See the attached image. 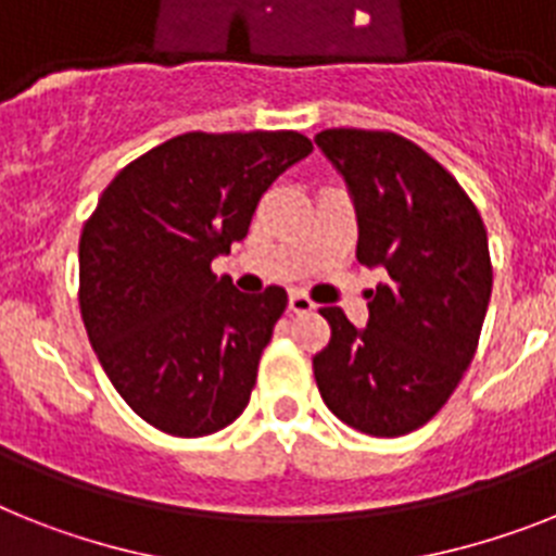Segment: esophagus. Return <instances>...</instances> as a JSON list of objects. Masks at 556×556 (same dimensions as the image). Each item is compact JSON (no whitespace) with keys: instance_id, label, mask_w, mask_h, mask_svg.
<instances>
[{"instance_id":"esophagus-1","label":"esophagus","mask_w":556,"mask_h":556,"mask_svg":"<svg viewBox=\"0 0 556 556\" xmlns=\"http://www.w3.org/2000/svg\"><path fill=\"white\" fill-rule=\"evenodd\" d=\"M289 309L295 312V315H306V312L315 309V304H312L304 292H289Z\"/></svg>"}]
</instances>
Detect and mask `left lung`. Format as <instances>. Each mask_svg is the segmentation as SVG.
Segmentation results:
<instances>
[{"label": "left lung", "instance_id": "1", "mask_svg": "<svg viewBox=\"0 0 556 556\" xmlns=\"http://www.w3.org/2000/svg\"><path fill=\"white\" fill-rule=\"evenodd\" d=\"M350 187L357 261L387 269L369 292V324L324 306L332 338L312 357L315 383L334 417L401 438L429 424L477 352L492 258L477 206L432 155L387 130L334 127L315 136Z\"/></svg>", "mask_w": 556, "mask_h": 556}]
</instances>
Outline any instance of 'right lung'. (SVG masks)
<instances>
[{"label":"right lung","mask_w":556,"mask_h":556,"mask_svg":"<svg viewBox=\"0 0 556 556\" xmlns=\"http://www.w3.org/2000/svg\"><path fill=\"white\" fill-rule=\"evenodd\" d=\"M309 153L295 130L185 132L127 164L85 222L87 338L124 403L155 429L204 438L247 409L287 292L244 295L210 264Z\"/></svg>","instance_id":"1"}]
</instances>
